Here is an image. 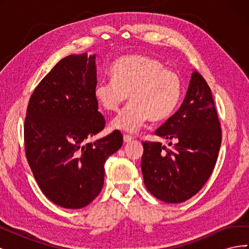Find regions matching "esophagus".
<instances>
[{"label":"esophagus","mask_w":249,"mask_h":249,"mask_svg":"<svg viewBox=\"0 0 249 249\" xmlns=\"http://www.w3.org/2000/svg\"><path fill=\"white\" fill-rule=\"evenodd\" d=\"M124 142H130L131 140H133V137L130 136V135H124Z\"/></svg>","instance_id":"34e87169"}]
</instances>
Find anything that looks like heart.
<instances>
[{
	"label": "heart",
	"instance_id": "heart-1",
	"mask_svg": "<svg viewBox=\"0 0 249 249\" xmlns=\"http://www.w3.org/2000/svg\"><path fill=\"white\" fill-rule=\"evenodd\" d=\"M110 80H99L94 85L96 102L107 111H118L132 101L113 119L115 130L135 132L150 119L162 120L176 110L182 93L178 74L165 69L157 59L146 56L120 58L110 67Z\"/></svg>",
	"mask_w": 249,
	"mask_h": 249
}]
</instances>
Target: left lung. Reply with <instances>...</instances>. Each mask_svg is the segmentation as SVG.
<instances>
[{
    "instance_id": "obj_1",
    "label": "left lung",
    "mask_w": 249,
    "mask_h": 249,
    "mask_svg": "<svg viewBox=\"0 0 249 249\" xmlns=\"http://www.w3.org/2000/svg\"><path fill=\"white\" fill-rule=\"evenodd\" d=\"M173 141L142 142L141 170L147 190L168 203L191 198L212 173L221 145V129L212 92L196 71L178 110L156 131Z\"/></svg>"
}]
</instances>
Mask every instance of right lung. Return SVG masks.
Returning <instances> with one entry per match:
<instances>
[{"mask_svg":"<svg viewBox=\"0 0 249 249\" xmlns=\"http://www.w3.org/2000/svg\"><path fill=\"white\" fill-rule=\"evenodd\" d=\"M96 55H71L34 90L25 120L27 160L43 194L65 209H81L100 194L105 162L123 145V135L86 142L105 119L93 95Z\"/></svg>","mask_w":249,"mask_h":249,"instance_id":"obj_1","label":"right lung"}]
</instances>
